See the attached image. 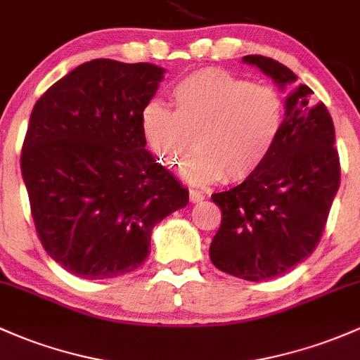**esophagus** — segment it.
Masks as SVG:
<instances>
[{"mask_svg": "<svg viewBox=\"0 0 360 360\" xmlns=\"http://www.w3.org/2000/svg\"><path fill=\"white\" fill-rule=\"evenodd\" d=\"M204 197H206V195H204L200 191H195V188H191V191H188V199H191V202H194V204L200 202Z\"/></svg>", "mask_w": 360, "mask_h": 360, "instance_id": "obj_1", "label": "esophagus"}]
</instances>
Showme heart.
Here are the masks:
<instances>
[{
    "mask_svg": "<svg viewBox=\"0 0 360 360\" xmlns=\"http://www.w3.org/2000/svg\"><path fill=\"white\" fill-rule=\"evenodd\" d=\"M173 110L153 101L142 111V132L165 166H181L194 184L242 181L266 165L287 118L283 94L219 68L184 77L172 89Z\"/></svg>",
    "mask_w": 360,
    "mask_h": 360,
    "instance_id": "heart-1",
    "label": "heart"
}]
</instances>
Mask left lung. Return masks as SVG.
I'll return each mask as SVG.
<instances>
[{
    "mask_svg": "<svg viewBox=\"0 0 360 360\" xmlns=\"http://www.w3.org/2000/svg\"><path fill=\"white\" fill-rule=\"evenodd\" d=\"M283 89L295 82L290 68L273 58L247 55ZM299 86L287 98V118L266 165L230 191L212 194L221 225L210 247L212 264L249 281L281 276L302 262L321 240L340 187L335 127L323 103Z\"/></svg>",
    "mask_w": 360,
    "mask_h": 360,
    "instance_id": "8db88e82",
    "label": "left lung"
}]
</instances>
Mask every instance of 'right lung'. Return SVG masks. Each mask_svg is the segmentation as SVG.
Returning <instances> with one entry per match:
<instances>
[{"mask_svg":"<svg viewBox=\"0 0 360 360\" xmlns=\"http://www.w3.org/2000/svg\"><path fill=\"white\" fill-rule=\"evenodd\" d=\"M150 63L87 61L37 99L20 154L30 214L46 252L86 280L148 257L156 223L188 191L146 148L142 111L163 79Z\"/></svg>","mask_w":360,"mask_h":360,"instance_id":"right-lung-1","label":"right lung"}]
</instances>
